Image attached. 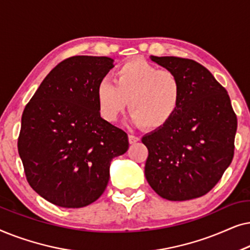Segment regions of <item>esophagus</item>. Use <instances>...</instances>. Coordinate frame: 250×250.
<instances>
[{"mask_svg": "<svg viewBox=\"0 0 250 250\" xmlns=\"http://www.w3.org/2000/svg\"><path fill=\"white\" fill-rule=\"evenodd\" d=\"M140 141V138H138V136L133 135V134H129L128 135V142L131 143V145H133V143H136Z\"/></svg>", "mask_w": 250, "mask_h": 250, "instance_id": "1", "label": "esophagus"}]
</instances>
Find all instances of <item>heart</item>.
<instances>
[{
	"label": "heart",
	"mask_w": 250,
	"mask_h": 250,
	"mask_svg": "<svg viewBox=\"0 0 250 250\" xmlns=\"http://www.w3.org/2000/svg\"><path fill=\"white\" fill-rule=\"evenodd\" d=\"M182 82L169 69H159L142 58L119 64L115 82L100 81L97 86L99 111L108 122H115L128 100L131 119L148 129L165 126L179 110Z\"/></svg>",
	"instance_id": "b5f03b06"
}]
</instances>
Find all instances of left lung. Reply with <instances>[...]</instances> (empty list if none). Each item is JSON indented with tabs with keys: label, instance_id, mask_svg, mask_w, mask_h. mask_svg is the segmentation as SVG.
I'll use <instances>...</instances> for the list:
<instances>
[{
	"label": "left lung",
	"instance_id": "1",
	"mask_svg": "<svg viewBox=\"0 0 250 250\" xmlns=\"http://www.w3.org/2000/svg\"><path fill=\"white\" fill-rule=\"evenodd\" d=\"M150 58L180 77L183 93L175 116L142 138L149 151L146 179L164 199L199 198L216 186L233 159L237 116L227 90L203 64Z\"/></svg>",
	"mask_w": 250,
	"mask_h": 250
}]
</instances>
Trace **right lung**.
Wrapping results in <instances>:
<instances>
[{
    "label": "right lung",
    "mask_w": 250,
    "mask_h": 250,
    "mask_svg": "<svg viewBox=\"0 0 250 250\" xmlns=\"http://www.w3.org/2000/svg\"><path fill=\"white\" fill-rule=\"evenodd\" d=\"M112 62L108 57L64 59L22 112L18 152L26 179L57 206L94 203L107 188L112 158L128 149L127 134L101 118L95 94Z\"/></svg>",
    "instance_id": "1"
}]
</instances>
